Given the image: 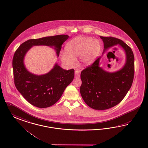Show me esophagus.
I'll use <instances>...</instances> for the list:
<instances>
[{
  "label": "esophagus",
  "instance_id": "obj_1",
  "mask_svg": "<svg viewBox=\"0 0 148 148\" xmlns=\"http://www.w3.org/2000/svg\"><path fill=\"white\" fill-rule=\"evenodd\" d=\"M75 77L76 78H79L81 76V71L79 70V69H76L75 70Z\"/></svg>",
  "mask_w": 148,
  "mask_h": 148
}]
</instances>
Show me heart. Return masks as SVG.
<instances>
[{"instance_id":"obj_1","label":"heart","mask_w":148,"mask_h":148,"mask_svg":"<svg viewBox=\"0 0 148 148\" xmlns=\"http://www.w3.org/2000/svg\"><path fill=\"white\" fill-rule=\"evenodd\" d=\"M101 47V43L98 39L78 36L67 43L66 52L61 53V59L67 65H72L76 62V58L80 57L82 64L89 66L99 56Z\"/></svg>"}]
</instances>
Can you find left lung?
<instances>
[{"mask_svg":"<svg viewBox=\"0 0 148 148\" xmlns=\"http://www.w3.org/2000/svg\"><path fill=\"white\" fill-rule=\"evenodd\" d=\"M104 43L103 53L109 48L119 45L124 49L126 60L124 66L109 72L99 66L98 58L81 73L80 92L86 104L96 110L109 109L119 103L131 87L134 73V58L131 48L119 38L100 36Z\"/></svg>","mask_w":148,"mask_h":148,"instance_id":"obj_1","label":"left lung"}]
</instances>
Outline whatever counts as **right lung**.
<instances>
[{
    "label": "right lung",
    "instance_id": "1",
    "mask_svg": "<svg viewBox=\"0 0 148 148\" xmlns=\"http://www.w3.org/2000/svg\"><path fill=\"white\" fill-rule=\"evenodd\" d=\"M69 37L59 35L30 39L22 43L14 53L12 59L14 84L24 99L35 107L47 108L55 104L73 81L75 70H64L56 63L47 73L36 75L24 66L25 55L33 46L45 45L54 47L58 57L62 43Z\"/></svg>",
    "mask_w": 148,
    "mask_h": 148
}]
</instances>
